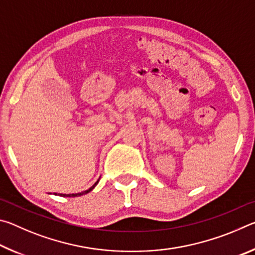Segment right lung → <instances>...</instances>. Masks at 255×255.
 Listing matches in <instances>:
<instances>
[{
	"mask_svg": "<svg viewBox=\"0 0 255 255\" xmlns=\"http://www.w3.org/2000/svg\"><path fill=\"white\" fill-rule=\"evenodd\" d=\"M98 182H99V180L97 181L96 183H94L91 188L90 189H88V190H85V191H83V192H80V193H72V195H63V193H59V196H62V197H77V196H82V195H85V193H88V192H90V191H92V190L94 189V187H96V185L98 184ZM55 195H57V193H55Z\"/></svg>",
	"mask_w": 255,
	"mask_h": 255,
	"instance_id": "obj_1",
	"label": "right lung"
}]
</instances>
